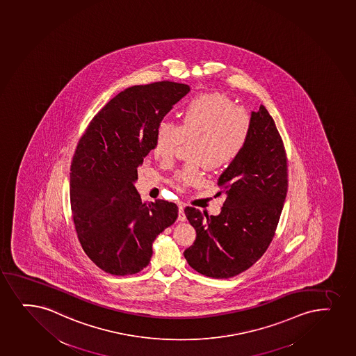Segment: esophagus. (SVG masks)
<instances>
[{
    "mask_svg": "<svg viewBox=\"0 0 356 356\" xmlns=\"http://www.w3.org/2000/svg\"><path fill=\"white\" fill-rule=\"evenodd\" d=\"M178 220L181 222L186 221V216L184 213V205H179V213H178Z\"/></svg>",
    "mask_w": 356,
    "mask_h": 356,
    "instance_id": "esophagus-1",
    "label": "esophagus"
}]
</instances>
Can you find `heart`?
Returning a JSON list of instances; mask_svg holds the SVG:
<instances>
[{"mask_svg": "<svg viewBox=\"0 0 356 356\" xmlns=\"http://www.w3.org/2000/svg\"><path fill=\"white\" fill-rule=\"evenodd\" d=\"M252 129V118L243 106H235L223 94L200 95L180 111V123L163 120L156 124L153 154L163 163L171 161L183 143H190L191 163L172 177L173 188L183 191L200 184L209 170L227 168L241 156Z\"/></svg>", "mask_w": 356, "mask_h": 356, "instance_id": "b5f03b06", "label": "heart"}]
</instances>
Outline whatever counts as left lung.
<instances>
[{
	"label": "left lung",
	"instance_id": "1",
	"mask_svg": "<svg viewBox=\"0 0 356 356\" xmlns=\"http://www.w3.org/2000/svg\"><path fill=\"white\" fill-rule=\"evenodd\" d=\"M217 185L227 195L218 216L185 208L196 240L184 252L198 273L233 278L258 261L273 240L287 193V158L282 136L265 106L252 113V129L241 156Z\"/></svg>",
	"mask_w": 356,
	"mask_h": 356
}]
</instances>
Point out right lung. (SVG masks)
<instances>
[{
    "instance_id": "obj_1",
    "label": "right lung",
    "mask_w": 356,
    "mask_h": 356,
    "mask_svg": "<svg viewBox=\"0 0 356 356\" xmlns=\"http://www.w3.org/2000/svg\"><path fill=\"white\" fill-rule=\"evenodd\" d=\"M188 91L171 81L127 88L95 115L78 141L70 168L74 228L83 250L106 273L143 270L156 237L176 222L177 204L143 203L134 181L156 124Z\"/></svg>"
}]
</instances>
